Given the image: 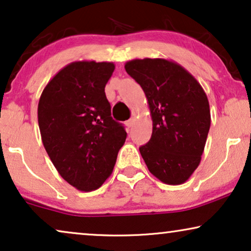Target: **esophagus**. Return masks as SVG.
<instances>
[{
    "label": "esophagus",
    "instance_id": "34e87169",
    "mask_svg": "<svg viewBox=\"0 0 251 251\" xmlns=\"http://www.w3.org/2000/svg\"><path fill=\"white\" fill-rule=\"evenodd\" d=\"M133 125H135V119H133V118H131V119L128 120V121L126 122V126H128V128H131Z\"/></svg>",
    "mask_w": 251,
    "mask_h": 251
}]
</instances>
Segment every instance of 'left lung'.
Segmentation results:
<instances>
[{
	"label": "left lung",
	"mask_w": 251,
	"mask_h": 251,
	"mask_svg": "<svg viewBox=\"0 0 251 251\" xmlns=\"http://www.w3.org/2000/svg\"><path fill=\"white\" fill-rule=\"evenodd\" d=\"M125 68L149 101L152 137L139 152L150 173L164 184L185 183L200 164L210 128L207 95L193 75L175 61L133 59Z\"/></svg>",
	"instance_id": "8db88e82"
}]
</instances>
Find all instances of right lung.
Returning a JSON list of instances; mask_svg holds the SVG:
<instances>
[{
	"instance_id": "add662e5",
	"label": "right lung",
	"mask_w": 251,
	"mask_h": 251,
	"mask_svg": "<svg viewBox=\"0 0 251 251\" xmlns=\"http://www.w3.org/2000/svg\"><path fill=\"white\" fill-rule=\"evenodd\" d=\"M113 63L74 61L49 81L37 119L44 149L61 177L78 191H94L111 176L126 132L111 116L105 85Z\"/></svg>"
}]
</instances>
